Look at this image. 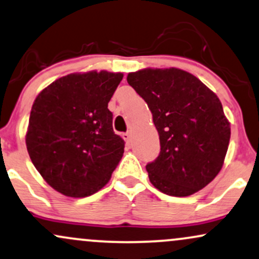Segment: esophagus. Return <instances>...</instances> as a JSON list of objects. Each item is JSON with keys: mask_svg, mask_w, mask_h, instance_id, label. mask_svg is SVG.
I'll use <instances>...</instances> for the list:
<instances>
[{"mask_svg": "<svg viewBox=\"0 0 259 259\" xmlns=\"http://www.w3.org/2000/svg\"><path fill=\"white\" fill-rule=\"evenodd\" d=\"M131 132H126V133H122V138L124 139L126 142H130L131 141Z\"/></svg>", "mask_w": 259, "mask_h": 259, "instance_id": "34e87169", "label": "esophagus"}]
</instances>
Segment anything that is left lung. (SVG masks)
<instances>
[{
    "label": "left lung",
    "mask_w": 259,
    "mask_h": 259,
    "mask_svg": "<svg viewBox=\"0 0 259 259\" xmlns=\"http://www.w3.org/2000/svg\"><path fill=\"white\" fill-rule=\"evenodd\" d=\"M127 82L147 102L161 151L148 163L150 183L163 194L189 196L215 178L230 141V122L220 98L182 69H142Z\"/></svg>",
    "instance_id": "1"
}]
</instances>
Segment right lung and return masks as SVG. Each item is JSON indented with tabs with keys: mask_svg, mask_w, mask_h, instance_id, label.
<instances>
[{
	"mask_svg": "<svg viewBox=\"0 0 259 259\" xmlns=\"http://www.w3.org/2000/svg\"><path fill=\"white\" fill-rule=\"evenodd\" d=\"M122 72H75L33 102L25 143L33 166L58 193L86 197L102 189L122 159L124 142L108 109Z\"/></svg>",
	"mask_w": 259,
	"mask_h": 259,
	"instance_id": "1",
	"label": "right lung"
}]
</instances>
